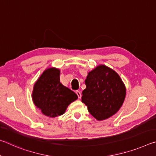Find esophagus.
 I'll list each match as a JSON object with an SVG mask.
<instances>
[{
	"instance_id": "esophagus-1",
	"label": "esophagus",
	"mask_w": 156,
	"mask_h": 156,
	"mask_svg": "<svg viewBox=\"0 0 156 156\" xmlns=\"http://www.w3.org/2000/svg\"><path fill=\"white\" fill-rule=\"evenodd\" d=\"M76 94H77V96H78V98H81V93H80V91H76Z\"/></svg>"
}]
</instances>
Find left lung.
Returning a JSON list of instances; mask_svg holds the SVG:
<instances>
[{
	"label": "left lung",
	"instance_id": "1",
	"mask_svg": "<svg viewBox=\"0 0 156 156\" xmlns=\"http://www.w3.org/2000/svg\"><path fill=\"white\" fill-rule=\"evenodd\" d=\"M82 102L97 120L115 114L125 99L126 87L120 76L106 65L97 66L88 73Z\"/></svg>",
	"mask_w": 156,
	"mask_h": 156
}]
</instances>
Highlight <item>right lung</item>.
<instances>
[{"instance_id": "add662e5", "label": "right lung", "mask_w": 156, "mask_h": 156, "mask_svg": "<svg viewBox=\"0 0 156 156\" xmlns=\"http://www.w3.org/2000/svg\"><path fill=\"white\" fill-rule=\"evenodd\" d=\"M60 69H45L34 84L32 100L44 115L55 118L64 114L67 107L78 99L74 92L63 85L60 80Z\"/></svg>"}]
</instances>
